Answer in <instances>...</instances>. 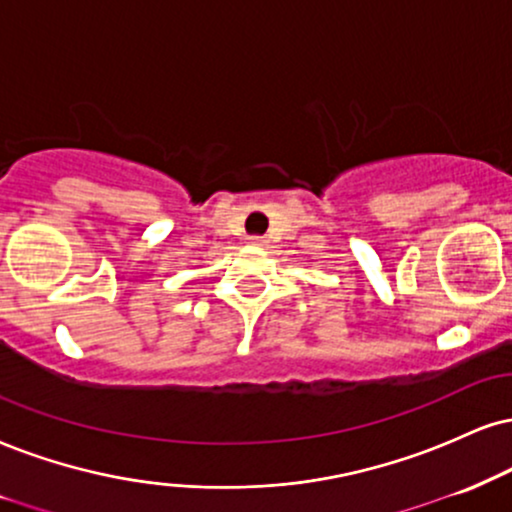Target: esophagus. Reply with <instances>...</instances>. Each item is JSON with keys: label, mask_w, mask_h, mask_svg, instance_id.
Returning a JSON list of instances; mask_svg holds the SVG:
<instances>
[{"label": "esophagus", "mask_w": 512, "mask_h": 512, "mask_svg": "<svg viewBox=\"0 0 512 512\" xmlns=\"http://www.w3.org/2000/svg\"><path fill=\"white\" fill-rule=\"evenodd\" d=\"M249 242L254 244V246H266V244H268V239H266V237H258V235H256V237H249Z\"/></svg>", "instance_id": "esophagus-1"}]
</instances>
